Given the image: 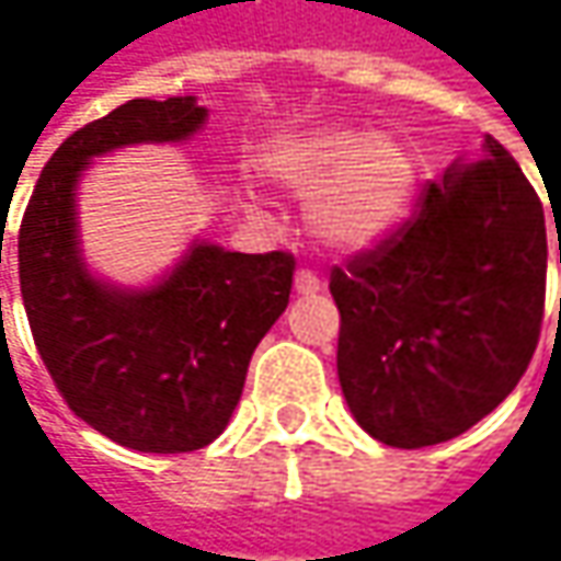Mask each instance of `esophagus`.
Returning <instances> with one entry per match:
<instances>
[{
    "label": "esophagus",
    "mask_w": 561,
    "mask_h": 561,
    "mask_svg": "<svg viewBox=\"0 0 561 561\" xmlns=\"http://www.w3.org/2000/svg\"><path fill=\"white\" fill-rule=\"evenodd\" d=\"M293 284H296V293H306V296H309V293L321 290V280H318V274L309 268L296 271V280H293Z\"/></svg>",
    "instance_id": "esophagus-1"
}]
</instances>
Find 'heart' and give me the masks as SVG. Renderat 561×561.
Returning a JSON list of instances; mask_svg holds the SVG:
<instances>
[{"label":"heart","mask_w":561,"mask_h":561,"mask_svg":"<svg viewBox=\"0 0 561 561\" xmlns=\"http://www.w3.org/2000/svg\"><path fill=\"white\" fill-rule=\"evenodd\" d=\"M265 171L296 193H312L309 225L331 247L358 249L405 218L415 162L402 142L353 127H324L271 146Z\"/></svg>","instance_id":"heart-1"}]
</instances>
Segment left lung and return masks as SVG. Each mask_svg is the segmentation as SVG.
<instances>
[{"label":"left lung","instance_id":"left-lung-1","mask_svg":"<svg viewBox=\"0 0 561 561\" xmlns=\"http://www.w3.org/2000/svg\"><path fill=\"white\" fill-rule=\"evenodd\" d=\"M561 262V247H559ZM336 375L387 446L465 434L528 371L547 302L543 203L500 140L421 186L409 218L331 271Z\"/></svg>","mask_w":561,"mask_h":561}]
</instances>
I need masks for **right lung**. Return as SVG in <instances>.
I'll list each match as a JSON object with an SVG mask.
<instances>
[{
	"mask_svg": "<svg viewBox=\"0 0 561 561\" xmlns=\"http://www.w3.org/2000/svg\"><path fill=\"white\" fill-rule=\"evenodd\" d=\"M205 121L193 96L130 99L90 121L46 162L21 230L18 277L33 343L61 399L108 440L193 453L233 415L249 358L290 302L293 252L196 243L159 287L124 293L77 255L75 184L93 156L142 140H186ZM2 262V255H0Z\"/></svg>",
	"mask_w": 561,
	"mask_h": 561,
	"instance_id": "1",
	"label": "right lung"
}]
</instances>
